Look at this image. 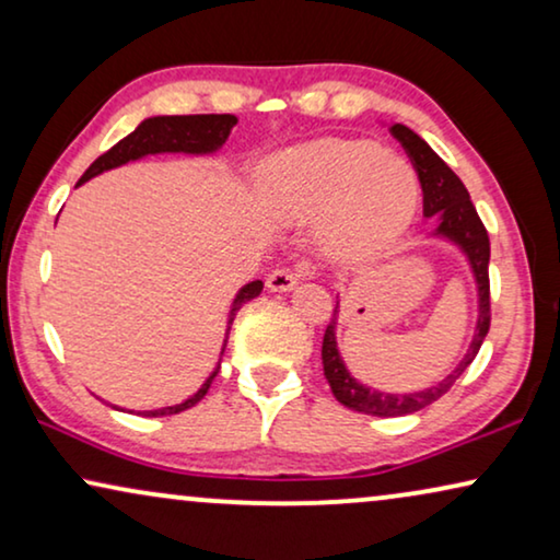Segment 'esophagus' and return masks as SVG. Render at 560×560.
<instances>
[{
	"label": "esophagus",
	"mask_w": 560,
	"mask_h": 560,
	"mask_svg": "<svg viewBox=\"0 0 560 560\" xmlns=\"http://www.w3.org/2000/svg\"><path fill=\"white\" fill-rule=\"evenodd\" d=\"M295 285L298 275L290 270H275L267 275V290H272V293H288V290H293Z\"/></svg>",
	"instance_id": "obj_1"
}]
</instances>
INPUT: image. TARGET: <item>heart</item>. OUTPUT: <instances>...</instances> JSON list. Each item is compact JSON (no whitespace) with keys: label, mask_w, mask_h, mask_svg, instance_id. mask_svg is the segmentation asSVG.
<instances>
[{"label":"heart","mask_w":560,"mask_h":560,"mask_svg":"<svg viewBox=\"0 0 560 560\" xmlns=\"http://www.w3.org/2000/svg\"><path fill=\"white\" fill-rule=\"evenodd\" d=\"M259 203L282 226H318L334 262H362L408 229L418 203L410 163L362 140H320L272 158Z\"/></svg>","instance_id":"obj_1"}]
</instances>
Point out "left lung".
Masks as SVG:
<instances>
[{
  "mask_svg": "<svg viewBox=\"0 0 560 560\" xmlns=\"http://www.w3.org/2000/svg\"><path fill=\"white\" fill-rule=\"evenodd\" d=\"M389 135L402 144L405 155L410 158L416 175L420 180V190H423V217L435 219V226L428 232L425 240H441L462 252L466 265H469L474 285H477V324H474V336L469 341V349L462 357L454 370L446 377L435 382L431 387L412 389V393H385L372 385L359 382L354 374L349 372L347 362H343L339 349V308L336 303L334 318L324 334V347H320V359H324V374L331 385V393L336 400L357 412H366V416L377 418H400L410 416L428 408V405L446 395L454 382L466 372V366L474 362L479 354L481 343L487 339L489 331V236L487 229L481 224L477 209H474L469 190L462 183V178L435 155L431 144L423 137L412 132L405 125H389Z\"/></svg>",
  "mask_w": 560,
  "mask_h": 560,
  "instance_id": "1",
  "label": "left lung"
}]
</instances>
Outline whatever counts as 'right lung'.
I'll return each instance as SVG.
<instances>
[{
    "label": "right lung",
    "instance_id": "add662e5",
    "mask_svg": "<svg viewBox=\"0 0 560 560\" xmlns=\"http://www.w3.org/2000/svg\"><path fill=\"white\" fill-rule=\"evenodd\" d=\"M236 125L234 114H186V117H148L137 125L135 132H129L125 140H119L112 150H106L102 158H96L86 173L81 175V180L75 186H83V183L96 178L104 171H114V167L135 163V160H142L148 155H163V152H171V155H217V152L224 148L229 135ZM262 280H252L247 285H242L236 290L232 305H229V316H226V334H224V343H221V354L226 349V339H229V328H232L236 311L242 308L244 303H249L252 298H257L262 293ZM221 366V357L219 364L213 366V372L203 380V385L196 389L194 395L186 397V400L178 405H167V408H158V410H142L137 416L144 418H158V416H175V412H183L188 408H194L196 402L203 400V395L209 393L213 377H217ZM117 408V405H114ZM119 410V408H117Z\"/></svg>",
    "mask_w": 560,
    "mask_h": 560
}]
</instances>
